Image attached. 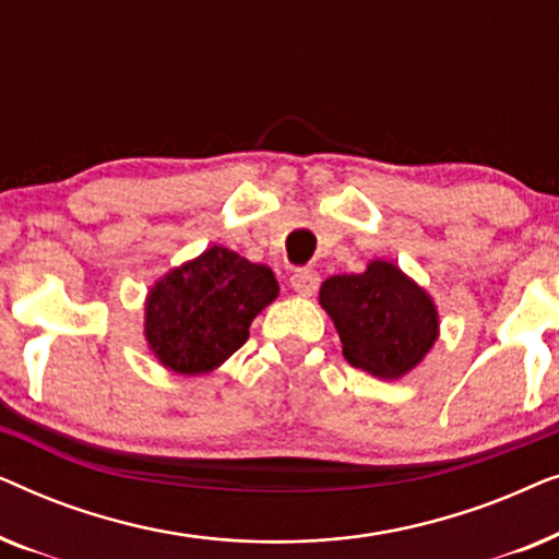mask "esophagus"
Masks as SVG:
<instances>
[{"label": "esophagus", "mask_w": 559, "mask_h": 559, "mask_svg": "<svg viewBox=\"0 0 559 559\" xmlns=\"http://www.w3.org/2000/svg\"><path fill=\"white\" fill-rule=\"evenodd\" d=\"M318 285H320L318 272H310V270H297L293 277H289V287H293L295 293L302 295V297L316 295Z\"/></svg>", "instance_id": "34e87169"}]
</instances>
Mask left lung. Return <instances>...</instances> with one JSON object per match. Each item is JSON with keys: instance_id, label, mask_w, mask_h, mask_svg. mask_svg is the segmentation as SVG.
Here are the masks:
<instances>
[{"instance_id": "1", "label": "left lung", "mask_w": 559, "mask_h": 559, "mask_svg": "<svg viewBox=\"0 0 559 559\" xmlns=\"http://www.w3.org/2000/svg\"><path fill=\"white\" fill-rule=\"evenodd\" d=\"M320 305L341 335L346 361L371 377H404L438 341L432 297L384 259H373L361 274L328 277Z\"/></svg>"}]
</instances>
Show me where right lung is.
Segmentation results:
<instances>
[{"instance_id":"add662e5","label":"right lung","mask_w":559,"mask_h":559,"mask_svg":"<svg viewBox=\"0 0 559 559\" xmlns=\"http://www.w3.org/2000/svg\"><path fill=\"white\" fill-rule=\"evenodd\" d=\"M280 293L274 272L226 247L175 266L150 289L144 335L175 373L213 371L249 338V325Z\"/></svg>"}]
</instances>
